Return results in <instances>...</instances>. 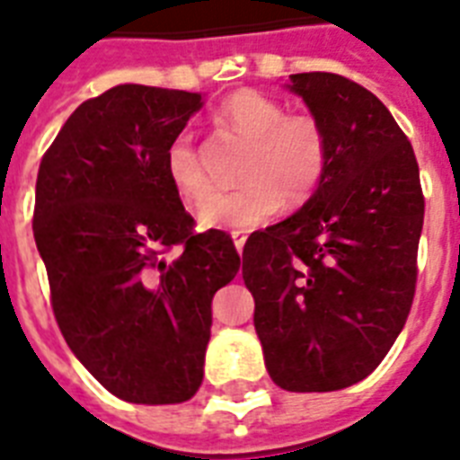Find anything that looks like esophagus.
I'll return each mask as SVG.
<instances>
[{"mask_svg": "<svg viewBox=\"0 0 460 460\" xmlns=\"http://www.w3.org/2000/svg\"><path fill=\"white\" fill-rule=\"evenodd\" d=\"M231 241H234V248H236L238 252H243L245 236H243V234H241V231H234V234H231Z\"/></svg>", "mask_w": 460, "mask_h": 460, "instance_id": "1", "label": "esophagus"}]
</instances>
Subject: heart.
Here are the masks:
<instances>
[{
    "mask_svg": "<svg viewBox=\"0 0 460 460\" xmlns=\"http://www.w3.org/2000/svg\"><path fill=\"white\" fill-rule=\"evenodd\" d=\"M217 119L224 128L251 140L236 190L209 195V179L190 133H179L164 155V172L172 188L186 202H201L198 219L205 229H252L272 219L284 200L303 205L320 188L329 169V140L320 119L288 114L279 100L238 90L226 97Z\"/></svg>",
    "mask_w": 460,
    "mask_h": 460,
    "instance_id": "b5f03b06",
    "label": "heart"
}]
</instances>
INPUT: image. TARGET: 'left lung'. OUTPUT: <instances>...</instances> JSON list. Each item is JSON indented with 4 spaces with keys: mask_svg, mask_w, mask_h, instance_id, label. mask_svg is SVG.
<instances>
[{
    "mask_svg": "<svg viewBox=\"0 0 460 460\" xmlns=\"http://www.w3.org/2000/svg\"><path fill=\"white\" fill-rule=\"evenodd\" d=\"M320 119L324 181L298 212L255 231L243 281L265 365L287 392H336L370 375L415 294L425 200L413 147L385 104L336 74L288 75Z\"/></svg>",
    "mask_w": 460,
    "mask_h": 460,
    "instance_id": "left-lung-1",
    "label": "left lung"
}]
</instances>
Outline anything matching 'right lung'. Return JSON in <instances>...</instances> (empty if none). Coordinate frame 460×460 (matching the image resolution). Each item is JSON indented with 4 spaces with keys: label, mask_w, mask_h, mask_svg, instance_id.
<instances>
[{
    "label": "right lung",
    "mask_w": 460,
    "mask_h": 460,
    "mask_svg": "<svg viewBox=\"0 0 460 460\" xmlns=\"http://www.w3.org/2000/svg\"><path fill=\"white\" fill-rule=\"evenodd\" d=\"M205 97L124 83L83 102L40 162L32 234L54 317L83 367L128 403H183L205 375L212 298L238 274L224 231L195 234L164 172ZM181 244L166 261L164 252Z\"/></svg>",
    "instance_id": "right-lung-1"
}]
</instances>
